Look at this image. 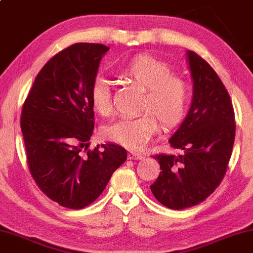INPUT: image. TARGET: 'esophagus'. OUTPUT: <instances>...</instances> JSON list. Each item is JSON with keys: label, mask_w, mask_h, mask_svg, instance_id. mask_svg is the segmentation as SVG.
I'll list each match as a JSON object with an SVG mask.
<instances>
[{"label": "esophagus", "mask_w": 253, "mask_h": 253, "mask_svg": "<svg viewBox=\"0 0 253 253\" xmlns=\"http://www.w3.org/2000/svg\"><path fill=\"white\" fill-rule=\"evenodd\" d=\"M128 159L130 160H142L144 159V156L137 152H128Z\"/></svg>", "instance_id": "esophagus-1"}]
</instances>
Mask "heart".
<instances>
[{
	"instance_id": "heart-1",
	"label": "heart",
	"mask_w": 253,
	"mask_h": 253,
	"mask_svg": "<svg viewBox=\"0 0 253 253\" xmlns=\"http://www.w3.org/2000/svg\"><path fill=\"white\" fill-rule=\"evenodd\" d=\"M172 73L167 62L149 54L134 56L120 67V76L145 89L139 105L143 114L105 127V136L127 149L139 150L159 129L158 120L165 129L178 125L187 112L191 90L185 79ZM90 103L99 115L111 114V90L107 81L97 79L94 83Z\"/></svg>"
}]
</instances>
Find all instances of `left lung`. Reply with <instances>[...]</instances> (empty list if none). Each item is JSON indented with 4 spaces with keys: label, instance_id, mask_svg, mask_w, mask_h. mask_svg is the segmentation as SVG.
I'll use <instances>...</instances> for the list:
<instances>
[{
    "label": "left lung",
    "instance_id": "obj_1",
    "mask_svg": "<svg viewBox=\"0 0 253 253\" xmlns=\"http://www.w3.org/2000/svg\"><path fill=\"white\" fill-rule=\"evenodd\" d=\"M193 82L191 107L169 138L178 154L153 156L160 175L151 191L161 205L180 210L197 206L223 180L234 145L235 119L223 82L201 56L186 51Z\"/></svg>",
    "mask_w": 253,
    "mask_h": 253
}]
</instances>
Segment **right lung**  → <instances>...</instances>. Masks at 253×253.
Instances as JSON below:
<instances>
[{"mask_svg": "<svg viewBox=\"0 0 253 253\" xmlns=\"http://www.w3.org/2000/svg\"><path fill=\"white\" fill-rule=\"evenodd\" d=\"M108 51L102 44L76 43L59 52L37 75L22 107L30 174L48 198L69 209L95 201L127 159L115 143L87 150L94 128L90 89Z\"/></svg>", "mask_w": 253, "mask_h": 253, "instance_id": "add662e5", "label": "right lung"}]
</instances>
